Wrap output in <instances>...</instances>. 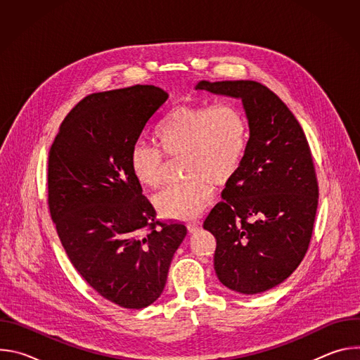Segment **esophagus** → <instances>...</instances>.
I'll return each mask as SVG.
<instances>
[{"label":"esophagus","mask_w":360,"mask_h":360,"mask_svg":"<svg viewBox=\"0 0 360 360\" xmlns=\"http://www.w3.org/2000/svg\"><path fill=\"white\" fill-rule=\"evenodd\" d=\"M200 229V224L199 222H191V224H188V231L191 232V233H195V232H198Z\"/></svg>","instance_id":"esophagus-1"}]
</instances>
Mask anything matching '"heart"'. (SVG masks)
<instances>
[{"label": "heart", "instance_id": "1", "mask_svg": "<svg viewBox=\"0 0 360 360\" xmlns=\"http://www.w3.org/2000/svg\"><path fill=\"white\" fill-rule=\"evenodd\" d=\"M158 149L135 145L129 169L135 181L157 189L164 181L165 158L182 155L185 182L162 191L153 199L167 218L189 221L208 207L215 185H224L239 171L248 152L249 122L245 112L228 102L217 105L174 107L153 132Z\"/></svg>", "mask_w": 360, "mask_h": 360}]
</instances>
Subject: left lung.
Segmentation results:
<instances>
[{"instance_id": "obj_1", "label": "left lung", "mask_w": 360, "mask_h": 360, "mask_svg": "<svg viewBox=\"0 0 360 360\" xmlns=\"http://www.w3.org/2000/svg\"><path fill=\"white\" fill-rule=\"evenodd\" d=\"M196 89L240 98L249 121L246 157L203 222L217 239L215 272L235 292L269 290L292 275L311 243L319 186L309 143L259 82L200 81Z\"/></svg>"}]
</instances>
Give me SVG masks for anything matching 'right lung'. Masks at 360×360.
I'll list each match as a JSON object with an SVG mask.
<instances>
[{
    "mask_svg": "<svg viewBox=\"0 0 360 360\" xmlns=\"http://www.w3.org/2000/svg\"><path fill=\"white\" fill-rule=\"evenodd\" d=\"M168 99L153 85L96 92L70 111L48 157V208L68 258L102 297L142 309L167 283L186 236L160 221L129 169L143 127Z\"/></svg>",
    "mask_w": 360,
    "mask_h": 360,
    "instance_id": "add662e5",
    "label": "right lung"
}]
</instances>
